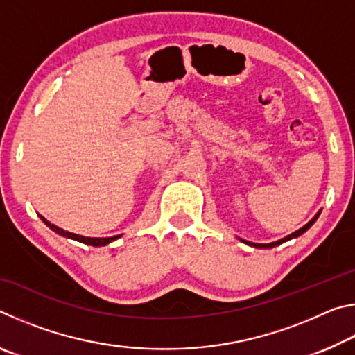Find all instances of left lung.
Returning <instances> with one entry per match:
<instances>
[{"mask_svg": "<svg viewBox=\"0 0 355 355\" xmlns=\"http://www.w3.org/2000/svg\"><path fill=\"white\" fill-rule=\"evenodd\" d=\"M320 213L321 211H318L315 216H313V219H311L310 222H307V224H305L302 228H299V230H296L294 233H291V235H288V236H285V238H282V239H279V241H274V243H268V244H258V243H250V241H244V239H241L243 243H245L248 245H252V248H257V249H272V248H275V245H280L282 243H285V241H290V239H293V238H297V236H300L302 235V233H305L309 230V228L315 224V220L318 219V216H320Z\"/></svg>", "mask_w": 355, "mask_h": 355, "instance_id": "left-lung-1", "label": "left lung"}]
</instances>
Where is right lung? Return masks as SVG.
<instances>
[{
  "instance_id": "obj_1",
  "label": "right lung",
  "mask_w": 355,
  "mask_h": 355,
  "mask_svg": "<svg viewBox=\"0 0 355 355\" xmlns=\"http://www.w3.org/2000/svg\"><path fill=\"white\" fill-rule=\"evenodd\" d=\"M39 218L45 222L46 227H50L53 232H56L58 235H61L64 238H69V239H75V241H80L83 244H87V245H94V248H101V245H106L112 241H116L122 235H116V236H110V238H91V236H83V235H76V233H71V232H65L62 228L56 227L55 224H51L50 220H46L44 216L39 214Z\"/></svg>"
}]
</instances>
